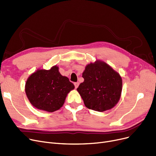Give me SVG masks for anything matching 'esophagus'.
Segmentation results:
<instances>
[{
  "mask_svg": "<svg viewBox=\"0 0 156 156\" xmlns=\"http://www.w3.org/2000/svg\"><path fill=\"white\" fill-rule=\"evenodd\" d=\"M79 82H75V83H74V87H75V88H76V89H77V88H78V87L79 86Z\"/></svg>",
  "mask_w": 156,
  "mask_h": 156,
  "instance_id": "obj_1",
  "label": "esophagus"
}]
</instances>
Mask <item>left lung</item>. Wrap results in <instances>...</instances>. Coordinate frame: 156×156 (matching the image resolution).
<instances>
[{"mask_svg":"<svg viewBox=\"0 0 156 156\" xmlns=\"http://www.w3.org/2000/svg\"><path fill=\"white\" fill-rule=\"evenodd\" d=\"M84 82L77 90L89 109L104 112L115 106L120 99L122 81L119 74L103 62L88 64L82 74Z\"/></svg>","mask_w":156,"mask_h":156,"instance_id":"obj_1","label":"left lung"}]
</instances>
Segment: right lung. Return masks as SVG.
<instances>
[{
	"label": "right lung",
	"mask_w": 156,
	"mask_h": 156,
	"mask_svg": "<svg viewBox=\"0 0 156 156\" xmlns=\"http://www.w3.org/2000/svg\"><path fill=\"white\" fill-rule=\"evenodd\" d=\"M74 86L62 76L56 66L50 70H37L26 82L25 92L30 103L37 109L49 112L58 110Z\"/></svg>",
	"instance_id": "obj_1"
}]
</instances>
